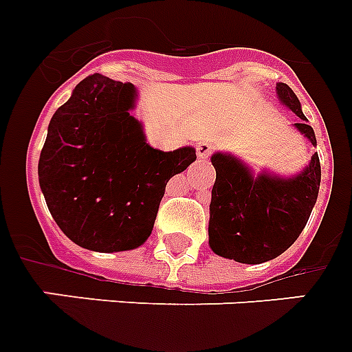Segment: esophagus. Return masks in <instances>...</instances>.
<instances>
[{
	"mask_svg": "<svg viewBox=\"0 0 352 352\" xmlns=\"http://www.w3.org/2000/svg\"><path fill=\"white\" fill-rule=\"evenodd\" d=\"M196 153H198L199 160H207L210 156V153H212V147H210V143L199 142L196 145Z\"/></svg>",
	"mask_w": 352,
	"mask_h": 352,
	"instance_id": "esophagus-1",
	"label": "esophagus"
}]
</instances>
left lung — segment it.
Wrapping results in <instances>:
<instances>
[{
  "label": "left lung",
  "instance_id": "left-lung-1",
  "mask_svg": "<svg viewBox=\"0 0 352 352\" xmlns=\"http://www.w3.org/2000/svg\"><path fill=\"white\" fill-rule=\"evenodd\" d=\"M276 96L282 105L300 118L294 123L300 134L316 145V136L302 103L285 83H276ZM210 162L216 168V182L210 198L209 245L212 252L240 263H263L285 252L302 234L318 198V153L292 176L271 170L254 174L234 154L214 153Z\"/></svg>",
  "mask_w": 352,
  "mask_h": 352
}]
</instances>
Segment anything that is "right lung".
I'll list each match as a JSON object with an SVG mask.
<instances>
[{
    "instance_id": "add662e5",
    "label": "right lung",
    "mask_w": 352,
    "mask_h": 352,
    "mask_svg": "<svg viewBox=\"0 0 352 352\" xmlns=\"http://www.w3.org/2000/svg\"><path fill=\"white\" fill-rule=\"evenodd\" d=\"M138 89L87 76L54 112L38 178L63 234L96 252L132 251L153 232L165 185L196 160V148L151 147L132 116Z\"/></svg>"
}]
</instances>
